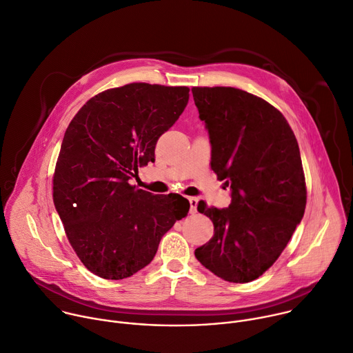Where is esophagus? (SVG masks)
Returning a JSON list of instances; mask_svg holds the SVG:
<instances>
[{
  "instance_id": "esophagus-1",
  "label": "esophagus",
  "mask_w": 353,
  "mask_h": 353,
  "mask_svg": "<svg viewBox=\"0 0 353 353\" xmlns=\"http://www.w3.org/2000/svg\"><path fill=\"white\" fill-rule=\"evenodd\" d=\"M189 200V204H190V208H189V213L190 214H194V213H197V199L196 197H189L188 199Z\"/></svg>"
}]
</instances>
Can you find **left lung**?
Wrapping results in <instances>:
<instances>
[{
    "mask_svg": "<svg viewBox=\"0 0 353 353\" xmlns=\"http://www.w3.org/2000/svg\"><path fill=\"white\" fill-rule=\"evenodd\" d=\"M211 143V170L231 186L227 208L199 201L214 235L196 259L230 283H250L288 245L306 207L296 137L275 107L235 88H193Z\"/></svg>",
    "mask_w": 353,
    "mask_h": 353,
    "instance_id": "obj_1",
    "label": "left lung"
}]
</instances>
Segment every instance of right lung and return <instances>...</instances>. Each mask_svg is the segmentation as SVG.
Segmentation results:
<instances>
[{"instance_id":"add662e5","label":"right lung","mask_w":353,"mask_h":353,"mask_svg":"<svg viewBox=\"0 0 353 353\" xmlns=\"http://www.w3.org/2000/svg\"><path fill=\"white\" fill-rule=\"evenodd\" d=\"M186 86L129 83L92 97L70 121L52 199L81 261L105 279L146 267L164 234L186 217L188 199L153 194L129 179L154 161L159 137L183 112Z\"/></svg>"}]
</instances>
